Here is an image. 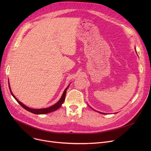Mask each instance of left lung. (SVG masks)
Returning a JSON list of instances; mask_svg holds the SVG:
<instances>
[{
  "mask_svg": "<svg viewBox=\"0 0 151 151\" xmlns=\"http://www.w3.org/2000/svg\"><path fill=\"white\" fill-rule=\"evenodd\" d=\"M100 113H101V114H105V113H101V112H99Z\"/></svg>",
  "mask_w": 151,
  "mask_h": 151,
  "instance_id": "obj_1",
  "label": "left lung"
}]
</instances>
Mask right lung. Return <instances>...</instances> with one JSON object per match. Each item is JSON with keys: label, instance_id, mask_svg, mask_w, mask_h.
<instances>
[{"label": "right lung", "instance_id": "add662e5", "mask_svg": "<svg viewBox=\"0 0 151 151\" xmlns=\"http://www.w3.org/2000/svg\"><path fill=\"white\" fill-rule=\"evenodd\" d=\"M9 89H10V92L12 93V96H13V97L15 99V100H17L18 104L22 107L24 108L25 109H26L27 111H28L32 113H34V114H47V113H51V112H52L54 111H55L57 110L58 108H59L62 104L63 103V101H64L65 100V96H66V92H67V90L68 89V88L69 87V86H68L67 88L65 89L64 92H63L62 96V97L60 98V99L59 100V101L57 103V104H55V105L47 108H43V109H32V108H30L26 106H25L24 105H23L21 102H20L17 98H16L14 96L13 93L11 91V89H10V85L9 84Z\"/></svg>", "mask_w": 151, "mask_h": 151}]
</instances>
